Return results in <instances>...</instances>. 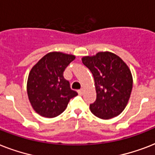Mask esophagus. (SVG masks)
<instances>
[{
  "instance_id": "obj_1",
  "label": "esophagus",
  "mask_w": 155,
  "mask_h": 155,
  "mask_svg": "<svg viewBox=\"0 0 155 155\" xmlns=\"http://www.w3.org/2000/svg\"><path fill=\"white\" fill-rule=\"evenodd\" d=\"M83 92H84V91H83V89L78 90V93H79V95H80V96H81V95H83Z\"/></svg>"
}]
</instances>
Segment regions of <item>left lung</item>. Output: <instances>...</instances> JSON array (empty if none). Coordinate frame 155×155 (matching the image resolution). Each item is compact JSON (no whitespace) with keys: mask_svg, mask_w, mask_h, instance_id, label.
Returning <instances> with one entry per match:
<instances>
[{"mask_svg":"<svg viewBox=\"0 0 155 155\" xmlns=\"http://www.w3.org/2000/svg\"><path fill=\"white\" fill-rule=\"evenodd\" d=\"M83 63L94 77L97 99L90 104L92 113L101 119L119 115L127 104L133 87V78L124 61L111 52L85 56Z\"/></svg>","mask_w":155,"mask_h":155,"instance_id":"left-lung-1","label":"left lung"}]
</instances>
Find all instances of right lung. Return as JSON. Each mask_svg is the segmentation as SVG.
Here are the masks:
<instances>
[{"instance_id":"right-lung-1","label":"right lung","mask_w":155,"mask_h":155,"mask_svg":"<svg viewBox=\"0 0 155 155\" xmlns=\"http://www.w3.org/2000/svg\"><path fill=\"white\" fill-rule=\"evenodd\" d=\"M74 59L71 54L51 52L33 67L28 77L27 94L36 113L45 117H55L77 96L63 77L65 68Z\"/></svg>"}]
</instances>
